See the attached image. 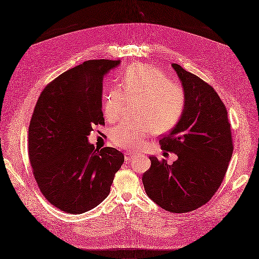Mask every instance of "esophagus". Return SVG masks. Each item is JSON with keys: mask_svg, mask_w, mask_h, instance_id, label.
<instances>
[{"mask_svg": "<svg viewBox=\"0 0 259 259\" xmlns=\"http://www.w3.org/2000/svg\"><path fill=\"white\" fill-rule=\"evenodd\" d=\"M135 157H136V155H135L134 153H132V152H126L125 153V162H130L131 160H133Z\"/></svg>", "mask_w": 259, "mask_h": 259, "instance_id": "obj_1", "label": "esophagus"}]
</instances>
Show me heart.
<instances>
[{
	"label": "heart",
	"instance_id": "heart-1",
	"mask_svg": "<svg viewBox=\"0 0 259 259\" xmlns=\"http://www.w3.org/2000/svg\"><path fill=\"white\" fill-rule=\"evenodd\" d=\"M119 89L103 96V113L108 122L120 119L126 99L138 100L137 122H123L113 128L112 142L120 149L136 151L154 132L173 130L187 107V92L154 65L135 63L119 77Z\"/></svg>",
	"mask_w": 259,
	"mask_h": 259
}]
</instances>
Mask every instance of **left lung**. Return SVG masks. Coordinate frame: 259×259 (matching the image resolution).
Returning <instances> with one entry per match:
<instances>
[{
    "label": "left lung",
    "mask_w": 259,
    "mask_h": 259,
    "mask_svg": "<svg viewBox=\"0 0 259 259\" xmlns=\"http://www.w3.org/2000/svg\"><path fill=\"white\" fill-rule=\"evenodd\" d=\"M187 92V107L178 124L159 141L175 153L173 164L150 156L142 176L145 192L163 210L188 213L210 200L223 182L233 153L228 110L211 85L171 64Z\"/></svg>",
    "instance_id": "1"
}]
</instances>
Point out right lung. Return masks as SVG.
<instances>
[{"label":"right lung","instance_id":"add662e5","mask_svg":"<svg viewBox=\"0 0 259 259\" xmlns=\"http://www.w3.org/2000/svg\"><path fill=\"white\" fill-rule=\"evenodd\" d=\"M119 60H90L47 84L28 128L34 179L49 203L69 214L100 204L110 192L124 156L114 147L95 149L88 137L104 125L102 82Z\"/></svg>","mask_w":259,"mask_h":259}]
</instances>
